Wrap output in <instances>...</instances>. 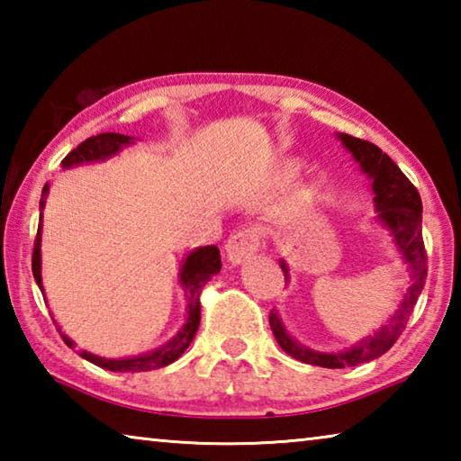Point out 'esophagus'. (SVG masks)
I'll return each instance as SVG.
<instances>
[{
  "instance_id": "34e87169",
  "label": "esophagus",
  "mask_w": 461,
  "mask_h": 461,
  "mask_svg": "<svg viewBox=\"0 0 461 461\" xmlns=\"http://www.w3.org/2000/svg\"><path fill=\"white\" fill-rule=\"evenodd\" d=\"M262 240V228L258 225H249V228H241L236 233H231L228 244H225V254L231 264H244L254 256L256 249L260 246Z\"/></svg>"
}]
</instances>
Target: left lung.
<instances>
[{
    "instance_id": "1",
    "label": "left lung",
    "mask_w": 461,
    "mask_h": 461,
    "mask_svg": "<svg viewBox=\"0 0 461 461\" xmlns=\"http://www.w3.org/2000/svg\"><path fill=\"white\" fill-rule=\"evenodd\" d=\"M341 142L354 154V158L360 162V167L366 175L372 178L374 189V201H376V212L380 221L386 225L393 233L394 244L402 254L404 262L411 267V286L407 288V294L396 309V313L390 317L388 325L382 327L378 333L372 338L362 339L357 346H354L348 352L339 354H319L311 352V349L303 348L296 343L291 335L286 333L280 317L270 311L268 321L270 330L275 333L278 346L285 349L288 356L294 360L321 366V368H349V366H357L370 360H376L382 354H386L394 341L401 338L404 327L409 323V317L412 315V309L417 305V299L425 286L427 278V252L423 231H420V221H423V205H420V194L417 186L412 185L402 170L394 165V160L388 154L380 150L376 144L368 142V140H360L348 134H341ZM285 276H288V268L285 262H280Z\"/></svg>"
}]
</instances>
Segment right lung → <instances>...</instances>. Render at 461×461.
Listing matches in <instances>:
<instances>
[{"mask_svg": "<svg viewBox=\"0 0 461 461\" xmlns=\"http://www.w3.org/2000/svg\"><path fill=\"white\" fill-rule=\"evenodd\" d=\"M131 142L130 136L123 134H97L91 136L81 142L75 150L68 152L62 160V167L68 168L73 165H81V162H91V160H104L107 156L122 150V146ZM49 194V183L44 185L42 197ZM41 207H44V199L41 201ZM41 228H42V213H41V223H38V233L34 240V252H32V272L38 286L42 291V276H41ZM221 270V256L217 246H203L194 252L189 254V258L185 260V267L181 272V283L189 296V307H186V323L183 330L178 331L173 339H170L167 346L154 349L150 354L138 356V357H128V360H107V357L93 356L89 352H79L81 357L89 360L91 364L101 366V368L112 370V372H148L162 368V366L173 364L176 357H181L186 348L191 346L194 333L199 330L201 321V291L209 280H212L217 272ZM62 341L67 343L68 348H73V341L67 338L65 333H60Z\"/></svg>", "mask_w": 461, "mask_h": 461, "instance_id": "add662e5", "label": "right lung"}]
</instances>
